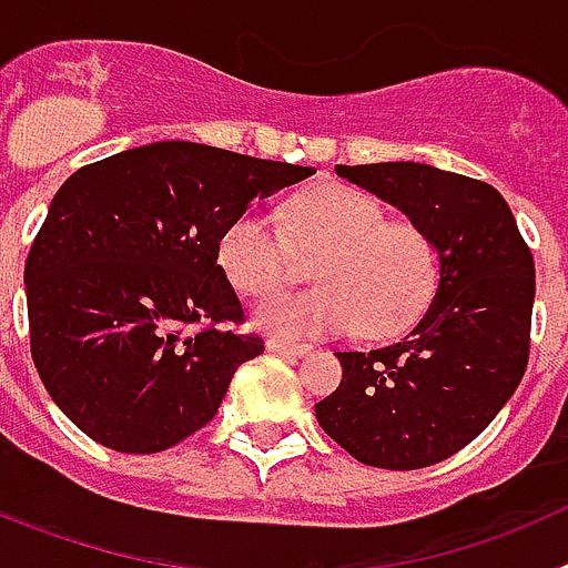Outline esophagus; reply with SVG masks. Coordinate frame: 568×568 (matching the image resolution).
Listing matches in <instances>:
<instances>
[{"label":"esophagus","mask_w":568,"mask_h":568,"mask_svg":"<svg viewBox=\"0 0 568 568\" xmlns=\"http://www.w3.org/2000/svg\"><path fill=\"white\" fill-rule=\"evenodd\" d=\"M267 349L270 353L290 355V358H304V355L313 353V346L310 344H293V341H284V338H270Z\"/></svg>","instance_id":"obj_1"}]
</instances>
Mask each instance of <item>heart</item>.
<instances>
[{
	"label": "heart",
	"mask_w": 568,
	"mask_h": 568,
	"mask_svg": "<svg viewBox=\"0 0 568 568\" xmlns=\"http://www.w3.org/2000/svg\"><path fill=\"white\" fill-rule=\"evenodd\" d=\"M290 235L321 253L307 293L275 295L253 324L284 338H318L358 329L389 338L413 324L435 293V250L413 224L389 222L384 204L346 184L307 190L290 204ZM219 267L239 293L264 298L293 278L287 233L267 213L235 215L219 241Z\"/></svg>",
	"instance_id": "1"
}]
</instances>
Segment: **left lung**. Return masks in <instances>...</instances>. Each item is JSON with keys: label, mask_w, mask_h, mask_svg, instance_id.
<instances>
[{"label": "left lung", "mask_w": 568, "mask_h": 568, "mask_svg": "<svg viewBox=\"0 0 568 568\" xmlns=\"http://www.w3.org/2000/svg\"><path fill=\"white\" fill-rule=\"evenodd\" d=\"M429 239L438 290L406 338L335 353L341 384L315 404L321 429L355 460L424 469L478 438L529 361L535 261L491 184L418 162L338 164Z\"/></svg>", "instance_id": "1"}]
</instances>
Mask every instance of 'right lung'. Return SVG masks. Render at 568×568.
Masks as SVG:
<instances>
[{
	"instance_id": "obj_1",
	"label": "right lung",
	"mask_w": 568,
	"mask_h": 568,
	"mask_svg": "<svg viewBox=\"0 0 568 568\" xmlns=\"http://www.w3.org/2000/svg\"><path fill=\"white\" fill-rule=\"evenodd\" d=\"M313 168L195 142H153L77 170L24 261L30 355L57 406L115 453L170 449L213 420L258 335L219 241ZM202 323L199 334L184 326Z\"/></svg>"
}]
</instances>
